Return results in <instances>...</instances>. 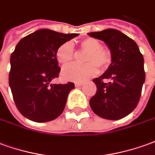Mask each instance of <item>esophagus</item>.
Masks as SVG:
<instances>
[{"label": "esophagus", "instance_id": "1", "mask_svg": "<svg viewBox=\"0 0 155 155\" xmlns=\"http://www.w3.org/2000/svg\"><path fill=\"white\" fill-rule=\"evenodd\" d=\"M83 85V82H75V87H81V86Z\"/></svg>", "mask_w": 155, "mask_h": 155}]
</instances>
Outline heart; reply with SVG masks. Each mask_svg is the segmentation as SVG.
<instances>
[{
  "label": "heart",
  "instance_id": "obj_1",
  "mask_svg": "<svg viewBox=\"0 0 155 155\" xmlns=\"http://www.w3.org/2000/svg\"><path fill=\"white\" fill-rule=\"evenodd\" d=\"M81 48L87 51L84 61L86 64H72L63 68L61 78L64 81L84 82L98 73V67L101 70L107 68L111 63L110 53L102 48L101 43L94 38H87L81 41ZM74 57V45L72 41L61 45L56 51V58L58 63L67 64Z\"/></svg>",
  "mask_w": 155,
  "mask_h": 155
}]
</instances>
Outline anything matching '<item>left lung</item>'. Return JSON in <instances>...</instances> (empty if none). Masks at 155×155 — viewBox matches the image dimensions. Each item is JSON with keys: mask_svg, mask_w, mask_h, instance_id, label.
<instances>
[{"mask_svg": "<svg viewBox=\"0 0 155 155\" xmlns=\"http://www.w3.org/2000/svg\"><path fill=\"white\" fill-rule=\"evenodd\" d=\"M87 35L105 42L111 54L107 71L93 79L97 90L90 99V107L101 118L121 119L132 112L140 101L145 80L143 55L136 43L119 30L107 29ZM105 79L111 81L106 84Z\"/></svg>", "mask_w": 155, "mask_h": 155, "instance_id": "1", "label": "left lung"}]
</instances>
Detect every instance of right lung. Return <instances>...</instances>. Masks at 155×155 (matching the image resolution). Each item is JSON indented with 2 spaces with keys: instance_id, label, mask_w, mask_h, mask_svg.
Wrapping results in <instances>:
<instances>
[{
  "instance_id": "obj_1",
  "label": "right lung",
  "mask_w": 155,
  "mask_h": 155,
  "mask_svg": "<svg viewBox=\"0 0 155 155\" xmlns=\"http://www.w3.org/2000/svg\"><path fill=\"white\" fill-rule=\"evenodd\" d=\"M78 34L41 29L21 39L11 55L9 85L20 113L35 122L56 119L64 111L73 82L51 84L58 77L56 51Z\"/></svg>"
}]
</instances>
